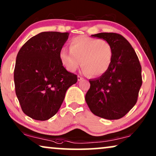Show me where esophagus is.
<instances>
[{"mask_svg":"<svg viewBox=\"0 0 156 156\" xmlns=\"http://www.w3.org/2000/svg\"><path fill=\"white\" fill-rule=\"evenodd\" d=\"M77 79H78V81H82V80H84V78L82 77V76H78Z\"/></svg>","mask_w":156,"mask_h":156,"instance_id":"obj_1","label":"esophagus"}]
</instances>
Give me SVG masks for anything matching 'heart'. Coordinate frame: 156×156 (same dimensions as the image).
I'll return each instance as SVG.
<instances>
[{"label": "heart", "mask_w": 156, "mask_h": 156, "mask_svg": "<svg viewBox=\"0 0 156 156\" xmlns=\"http://www.w3.org/2000/svg\"><path fill=\"white\" fill-rule=\"evenodd\" d=\"M114 51L105 40L77 36L69 42V50L62 49L59 59L69 72H75L82 63L83 72L91 76L104 74L112 65Z\"/></svg>", "instance_id": "1"}]
</instances>
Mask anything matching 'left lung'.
Returning a JSON list of instances; mask_svg holds the SVG:
<instances>
[{"instance_id": "left-lung-1", "label": "left lung", "mask_w": 156, "mask_h": 156, "mask_svg": "<svg viewBox=\"0 0 156 156\" xmlns=\"http://www.w3.org/2000/svg\"><path fill=\"white\" fill-rule=\"evenodd\" d=\"M106 40L112 46V65L99 78L90 80L85 100L91 112L101 118H122L133 107L142 85L141 66L131 44L118 33L92 35Z\"/></svg>"}]
</instances>
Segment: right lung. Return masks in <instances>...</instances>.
Wrapping results in <instances>:
<instances>
[{
	"instance_id": "right-lung-1",
	"label": "right lung",
	"mask_w": 156,
	"mask_h": 156,
	"mask_svg": "<svg viewBox=\"0 0 156 156\" xmlns=\"http://www.w3.org/2000/svg\"><path fill=\"white\" fill-rule=\"evenodd\" d=\"M69 35L42 32L27 40L17 55L16 94L23 112L35 120L56 114L68 88L77 82V76L67 72L59 59Z\"/></svg>"
}]
</instances>
